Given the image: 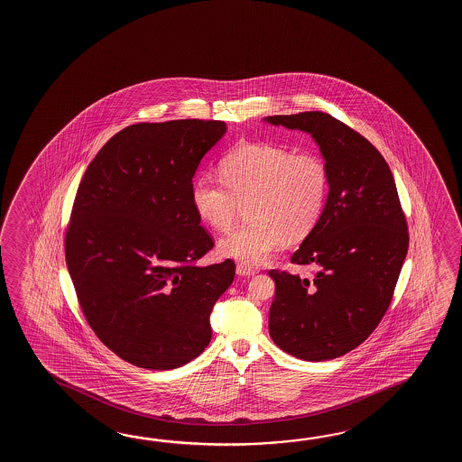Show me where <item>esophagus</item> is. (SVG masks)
<instances>
[{"mask_svg":"<svg viewBox=\"0 0 462 462\" xmlns=\"http://www.w3.org/2000/svg\"><path fill=\"white\" fill-rule=\"evenodd\" d=\"M236 273L237 275H254L255 269L254 267H251V265L243 264V263H239V264L236 265Z\"/></svg>","mask_w":462,"mask_h":462,"instance_id":"obj_1","label":"esophagus"}]
</instances>
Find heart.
<instances>
[{
    "label": "heart",
    "mask_w": 462,
    "mask_h": 462,
    "mask_svg": "<svg viewBox=\"0 0 462 462\" xmlns=\"http://www.w3.org/2000/svg\"><path fill=\"white\" fill-rule=\"evenodd\" d=\"M219 173L195 180L191 203L199 219L217 233L231 229L241 203H247L251 221L219 243L221 254L245 265L264 264L285 237L295 241L309 235L330 188L324 158L274 143L235 148L219 162Z\"/></svg>",
    "instance_id": "1"
}]
</instances>
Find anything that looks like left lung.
I'll list each match as a JSON object with an SVG mask.
<instances>
[{"label":"left lung","mask_w":462,"mask_h":462,"mask_svg":"<svg viewBox=\"0 0 462 462\" xmlns=\"http://www.w3.org/2000/svg\"><path fill=\"white\" fill-rule=\"evenodd\" d=\"M265 120L309 132L330 175L324 211L291 255L317 267L314 277L269 271V334L292 356L332 360L364 344L392 304L410 243L406 217L386 160L354 128L319 110Z\"/></svg>","instance_id":"obj_1"}]
</instances>
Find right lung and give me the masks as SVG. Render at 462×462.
I'll use <instances>...</instances> for the list:
<instances>
[{"label":"right lung","mask_w":462,"mask_h":462,"mask_svg":"<svg viewBox=\"0 0 462 462\" xmlns=\"http://www.w3.org/2000/svg\"><path fill=\"white\" fill-rule=\"evenodd\" d=\"M225 132L221 120L134 124L100 148L80 180L66 263L88 327L128 364L171 370L211 340L209 315L236 265H198L215 239L199 225L191 188Z\"/></svg>","instance_id":"obj_1"}]
</instances>
